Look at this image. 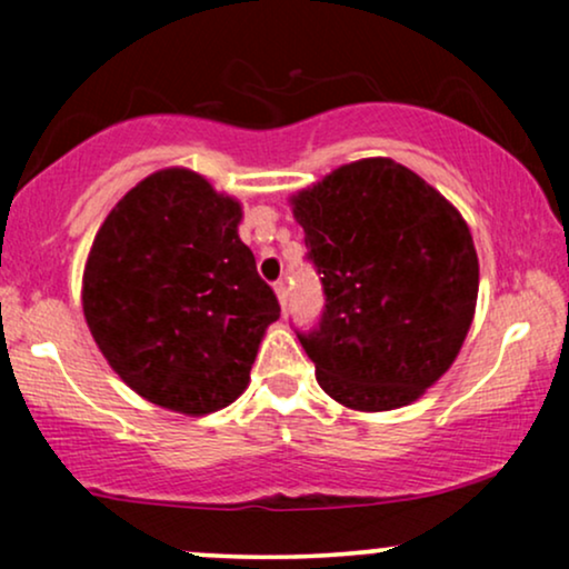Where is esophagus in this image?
I'll use <instances>...</instances> for the list:
<instances>
[{
	"instance_id": "34e87169",
	"label": "esophagus",
	"mask_w": 569,
	"mask_h": 569,
	"mask_svg": "<svg viewBox=\"0 0 569 569\" xmlns=\"http://www.w3.org/2000/svg\"><path fill=\"white\" fill-rule=\"evenodd\" d=\"M272 289H276V297H278L280 307H283V310H286V305H289V289H286V283H283V280H278V283L272 286Z\"/></svg>"
}]
</instances>
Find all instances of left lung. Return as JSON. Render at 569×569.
Here are the masks:
<instances>
[{
  "label": "left lung",
  "instance_id": "8db88e82",
  "mask_svg": "<svg viewBox=\"0 0 569 569\" xmlns=\"http://www.w3.org/2000/svg\"><path fill=\"white\" fill-rule=\"evenodd\" d=\"M289 202L323 276L321 329L299 335L318 385L356 411L417 401L473 323L479 257L466 219L390 158L339 166Z\"/></svg>",
  "mask_w": 569,
  "mask_h": 569
}]
</instances>
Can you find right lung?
Instances as JSON below:
<instances>
[{
    "label": "right lung",
    "mask_w": 569,
    "mask_h": 569,
    "mask_svg": "<svg viewBox=\"0 0 569 569\" xmlns=\"http://www.w3.org/2000/svg\"><path fill=\"white\" fill-rule=\"evenodd\" d=\"M240 219V200L173 166L122 194L90 246V335L120 380L162 409L202 417L230 407L278 321Z\"/></svg>",
    "instance_id": "1"
}]
</instances>
